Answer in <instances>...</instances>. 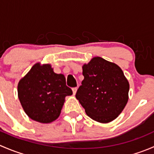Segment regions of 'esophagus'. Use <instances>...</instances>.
<instances>
[{"mask_svg": "<svg viewBox=\"0 0 154 154\" xmlns=\"http://www.w3.org/2000/svg\"><path fill=\"white\" fill-rule=\"evenodd\" d=\"M77 87H74V88H72V91H73V94H76V91H77Z\"/></svg>", "mask_w": 154, "mask_h": 154, "instance_id": "esophagus-1", "label": "esophagus"}]
</instances>
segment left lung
Here are the masks:
<instances>
[{"label":"left lung","mask_w":154,"mask_h":154,"mask_svg":"<svg viewBox=\"0 0 154 154\" xmlns=\"http://www.w3.org/2000/svg\"><path fill=\"white\" fill-rule=\"evenodd\" d=\"M83 75L75 96L87 116L100 123L116 119L127 104L130 88L121 68L94 57L83 66Z\"/></svg>","instance_id":"left-lung-1"}]
</instances>
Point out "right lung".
<instances>
[{
	"mask_svg": "<svg viewBox=\"0 0 154 154\" xmlns=\"http://www.w3.org/2000/svg\"><path fill=\"white\" fill-rule=\"evenodd\" d=\"M18 94L26 114L40 123L56 120L66 96L72 90L66 86L63 74L54 72L50 65H34L18 85Z\"/></svg>",
	"mask_w": 154,
	"mask_h": 154,
	"instance_id": "1",
	"label": "right lung"
}]
</instances>
